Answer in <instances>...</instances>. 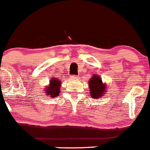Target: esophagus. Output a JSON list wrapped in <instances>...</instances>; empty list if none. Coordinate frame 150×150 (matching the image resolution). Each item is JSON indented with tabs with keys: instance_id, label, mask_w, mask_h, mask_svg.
<instances>
[{
	"instance_id": "1",
	"label": "esophagus",
	"mask_w": 150,
	"mask_h": 150,
	"mask_svg": "<svg viewBox=\"0 0 150 150\" xmlns=\"http://www.w3.org/2000/svg\"><path fill=\"white\" fill-rule=\"evenodd\" d=\"M71 79H79V76H76V75H72V76H71Z\"/></svg>"
}]
</instances>
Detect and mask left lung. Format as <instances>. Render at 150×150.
Returning a JSON list of instances; mask_svg holds the SVG:
<instances>
[{"mask_svg":"<svg viewBox=\"0 0 150 150\" xmlns=\"http://www.w3.org/2000/svg\"><path fill=\"white\" fill-rule=\"evenodd\" d=\"M88 84L91 97L93 99H98L102 96V94L105 93L106 85H103L100 76L98 75H93V76L89 80Z\"/></svg>","mask_w":150,"mask_h":150,"instance_id":"obj_1","label":"left lung"}]
</instances>
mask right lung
<instances>
[{
  "label": "right lung",
  "instance_id": "1",
  "mask_svg": "<svg viewBox=\"0 0 150 150\" xmlns=\"http://www.w3.org/2000/svg\"><path fill=\"white\" fill-rule=\"evenodd\" d=\"M60 79H58L57 78H53L49 81V85L48 87L45 88V91L43 93H46L48 96H51L52 98L57 96L59 94V88H60Z\"/></svg>",
  "mask_w": 150,
  "mask_h": 150
}]
</instances>
